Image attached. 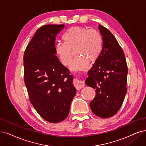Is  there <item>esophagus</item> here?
Returning a JSON list of instances; mask_svg holds the SVG:
<instances>
[{
    "label": "esophagus",
    "mask_w": 146,
    "mask_h": 146,
    "mask_svg": "<svg viewBox=\"0 0 146 146\" xmlns=\"http://www.w3.org/2000/svg\"><path fill=\"white\" fill-rule=\"evenodd\" d=\"M73 84L75 88H76L77 90H79L80 88H83L84 86V82L83 81H80V80H77V79L74 80Z\"/></svg>",
    "instance_id": "esophagus-1"
}]
</instances>
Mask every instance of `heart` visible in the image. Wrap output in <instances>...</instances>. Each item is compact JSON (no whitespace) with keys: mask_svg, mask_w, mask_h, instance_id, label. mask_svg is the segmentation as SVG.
<instances>
[{"mask_svg":"<svg viewBox=\"0 0 146 146\" xmlns=\"http://www.w3.org/2000/svg\"><path fill=\"white\" fill-rule=\"evenodd\" d=\"M64 42H59L55 46V53L64 66L71 64L75 50L78 56L72 64L73 70H85L90 61L93 62L100 55L103 39L98 31L85 27L70 28L63 35Z\"/></svg>","mask_w":146,"mask_h":146,"instance_id":"heart-1","label":"heart"}]
</instances>
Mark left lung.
I'll use <instances>...</instances> for the list:
<instances>
[{
	"label": "left lung",
	"instance_id": "obj_1",
	"mask_svg": "<svg viewBox=\"0 0 146 146\" xmlns=\"http://www.w3.org/2000/svg\"><path fill=\"white\" fill-rule=\"evenodd\" d=\"M99 29L103 47L89 70L85 84L96 90L90 102L91 111L101 118L114 116L120 110L127 93V66L121 47L111 32L102 25Z\"/></svg>",
	"mask_w": 146,
	"mask_h": 146
}]
</instances>
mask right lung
<instances>
[{
  "label": "right lung",
  "mask_w": 146,
  "mask_h": 146,
  "mask_svg": "<svg viewBox=\"0 0 146 146\" xmlns=\"http://www.w3.org/2000/svg\"><path fill=\"white\" fill-rule=\"evenodd\" d=\"M64 25H46L35 32L24 53V80L29 100L43 119H66L76 94L69 70L55 53V38Z\"/></svg>",
  "instance_id": "1"
}]
</instances>
